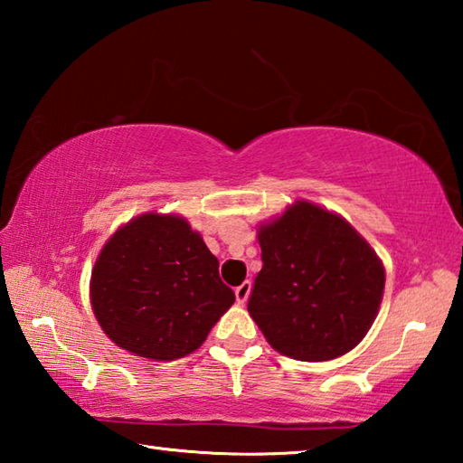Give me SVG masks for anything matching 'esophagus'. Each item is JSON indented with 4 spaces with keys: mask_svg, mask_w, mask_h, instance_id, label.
<instances>
[{
    "mask_svg": "<svg viewBox=\"0 0 463 463\" xmlns=\"http://www.w3.org/2000/svg\"><path fill=\"white\" fill-rule=\"evenodd\" d=\"M249 294H250V284H249V281H242V284L237 289H234V296H237V302L239 304H245Z\"/></svg>",
    "mask_w": 463,
    "mask_h": 463,
    "instance_id": "obj_1",
    "label": "esophagus"
}]
</instances>
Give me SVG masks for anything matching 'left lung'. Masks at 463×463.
Instances as JSON below:
<instances>
[{
	"label": "left lung",
	"instance_id": "obj_1",
	"mask_svg": "<svg viewBox=\"0 0 463 463\" xmlns=\"http://www.w3.org/2000/svg\"><path fill=\"white\" fill-rule=\"evenodd\" d=\"M263 268L249 315L281 355L328 362L370 331L383 294V265L339 214L296 202L260 226Z\"/></svg>",
	"mask_w": 463,
	"mask_h": 463
}]
</instances>
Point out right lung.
I'll list each match as a JSON object with an SVG mask.
<instances>
[{"label": "right lung", "mask_w": 463, "mask_h": 463, "mask_svg": "<svg viewBox=\"0 0 463 463\" xmlns=\"http://www.w3.org/2000/svg\"><path fill=\"white\" fill-rule=\"evenodd\" d=\"M91 308L118 347L153 362L194 354L234 292L185 218L146 213L120 226L91 271Z\"/></svg>", "instance_id": "1"}]
</instances>
